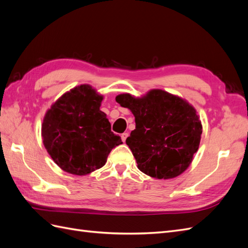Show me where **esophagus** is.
Listing matches in <instances>:
<instances>
[{
  "label": "esophagus",
  "instance_id": "esophagus-1",
  "mask_svg": "<svg viewBox=\"0 0 248 248\" xmlns=\"http://www.w3.org/2000/svg\"><path fill=\"white\" fill-rule=\"evenodd\" d=\"M127 138H128V133H127V132H124V133H122L121 134V139H122V140L125 142L126 141V139Z\"/></svg>",
  "mask_w": 248,
  "mask_h": 248
}]
</instances>
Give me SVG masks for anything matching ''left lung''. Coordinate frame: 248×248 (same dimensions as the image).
Here are the masks:
<instances>
[{
  "mask_svg": "<svg viewBox=\"0 0 248 248\" xmlns=\"http://www.w3.org/2000/svg\"><path fill=\"white\" fill-rule=\"evenodd\" d=\"M116 101L136 118V129L126 144L140 170L156 179H171L190 166L202 131L191 104L159 89L140 98L120 94Z\"/></svg>",
  "mask_w": 248,
  "mask_h": 248,
  "instance_id": "left-lung-1",
  "label": "left lung"
}]
</instances>
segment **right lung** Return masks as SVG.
Returning a JSON list of instances; mask_svg holds the SVG:
<instances>
[{
    "instance_id": "1",
    "label": "right lung",
    "mask_w": 248,
    "mask_h": 248,
    "mask_svg": "<svg viewBox=\"0 0 248 248\" xmlns=\"http://www.w3.org/2000/svg\"><path fill=\"white\" fill-rule=\"evenodd\" d=\"M102 99L91 86L80 85L63 94L44 116L43 145L69 174L85 176L102 168L111 149L122 144L100 110Z\"/></svg>"
}]
</instances>
